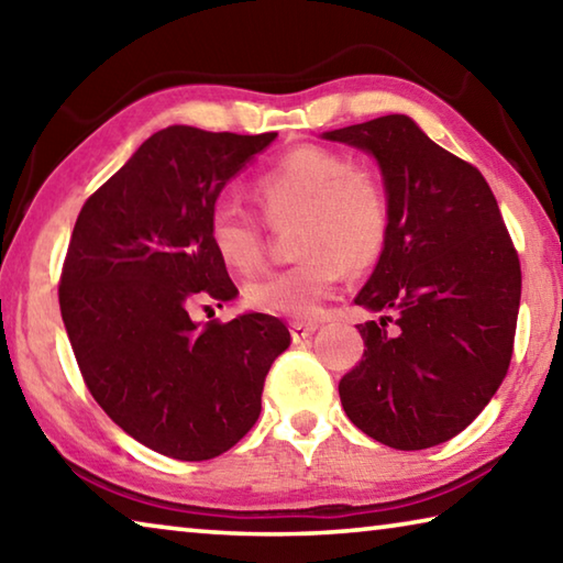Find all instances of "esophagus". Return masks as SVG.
<instances>
[{
	"mask_svg": "<svg viewBox=\"0 0 563 563\" xmlns=\"http://www.w3.org/2000/svg\"><path fill=\"white\" fill-rule=\"evenodd\" d=\"M318 330V322H302V320H295L290 325V335H292V342H302L305 338H310L312 332Z\"/></svg>",
	"mask_w": 563,
	"mask_h": 563,
	"instance_id": "esophagus-1",
	"label": "esophagus"
}]
</instances>
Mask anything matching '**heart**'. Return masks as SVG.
I'll list each match as a JSON object with an SVG mask.
<instances>
[{
	"instance_id": "heart-1",
	"label": "heart",
	"mask_w": 563,
	"mask_h": 563,
	"mask_svg": "<svg viewBox=\"0 0 563 563\" xmlns=\"http://www.w3.org/2000/svg\"><path fill=\"white\" fill-rule=\"evenodd\" d=\"M251 194L268 223L295 221L292 247L302 255L288 268L247 283L245 300L255 310L318 316L345 268H373L385 251L393 208L383 178L340 151L292 148L253 180ZM208 238L231 271L253 273L263 265V223L241 208L218 203L208 218Z\"/></svg>"
}]
</instances>
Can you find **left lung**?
<instances>
[{
  "instance_id": "left-lung-1",
  "label": "left lung",
  "mask_w": 563,
  "mask_h": 563,
  "mask_svg": "<svg viewBox=\"0 0 563 563\" xmlns=\"http://www.w3.org/2000/svg\"><path fill=\"white\" fill-rule=\"evenodd\" d=\"M322 139L369 151L389 196V235L355 302L365 352L340 379L350 422L395 450L460 434L507 377L521 268L497 198L472 164L405 113Z\"/></svg>"
}]
</instances>
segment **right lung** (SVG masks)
<instances>
[{
  "label": "right lung",
  "instance_id": "right-lung-1",
  "mask_svg": "<svg viewBox=\"0 0 563 563\" xmlns=\"http://www.w3.org/2000/svg\"><path fill=\"white\" fill-rule=\"evenodd\" d=\"M275 136L161 129L76 218L59 305L84 383L123 432L174 460H213L241 442L290 345L283 320L265 312L190 320L194 302L221 308L238 295L208 218Z\"/></svg>",
  "mask_w": 563,
  "mask_h": 563
}]
</instances>
